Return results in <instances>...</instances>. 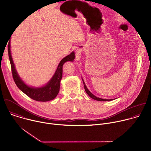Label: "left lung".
Instances as JSON below:
<instances>
[{"label":"left lung","mask_w":151,"mask_h":151,"mask_svg":"<svg viewBox=\"0 0 151 151\" xmlns=\"http://www.w3.org/2000/svg\"><path fill=\"white\" fill-rule=\"evenodd\" d=\"M82 81H83V85H84V88H85V90L86 91V93H87V94L93 99L94 100H97V101H111V100H113L114 99H101V98H99V97H96V96H94V94H93L87 88V86H86L83 79H82Z\"/></svg>","instance_id":"1"}]
</instances>
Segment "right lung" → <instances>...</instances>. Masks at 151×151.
<instances>
[{
    "instance_id": "add662e5",
    "label": "right lung",
    "mask_w": 151,
    "mask_h": 151,
    "mask_svg": "<svg viewBox=\"0 0 151 151\" xmlns=\"http://www.w3.org/2000/svg\"><path fill=\"white\" fill-rule=\"evenodd\" d=\"M10 48L11 44L9 40L8 45V55L11 63L13 79L18 88L30 98L36 101H47L54 99L57 96L60 90V81L61 80L63 75V64L67 61H73L75 57V52L73 51L69 55L63 58L60 61L53 76L45 85L41 87H32L26 84L18 75L13 62Z\"/></svg>"
}]
</instances>
